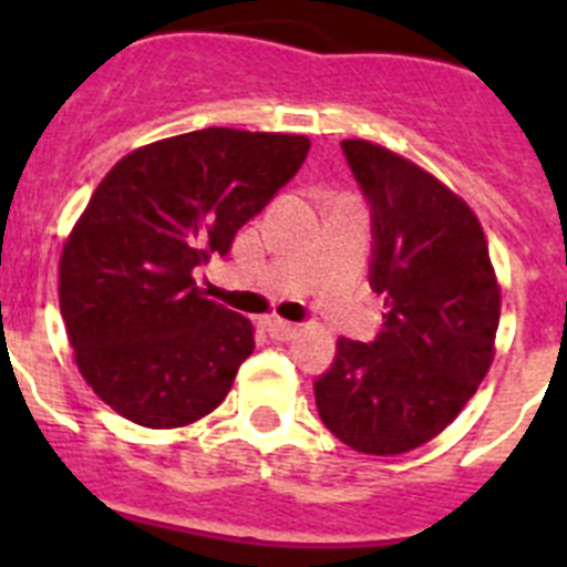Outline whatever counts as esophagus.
Listing matches in <instances>:
<instances>
[{
  "label": "esophagus",
  "mask_w": 567,
  "mask_h": 567,
  "mask_svg": "<svg viewBox=\"0 0 567 567\" xmlns=\"http://www.w3.org/2000/svg\"><path fill=\"white\" fill-rule=\"evenodd\" d=\"M267 329H269V338H275V340H292L295 334L300 332L298 323H289V320H280V318L269 320Z\"/></svg>",
  "instance_id": "1"
}]
</instances>
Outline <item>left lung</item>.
<instances>
[{
    "label": "left lung",
    "instance_id": "obj_1",
    "mask_svg": "<svg viewBox=\"0 0 567 567\" xmlns=\"http://www.w3.org/2000/svg\"><path fill=\"white\" fill-rule=\"evenodd\" d=\"M343 153L372 204L369 280L383 295V332L372 343L338 340L315 403L340 443L394 457L437 437L488 374L499 280L457 193L380 144L346 138Z\"/></svg>",
    "mask_w": 567,
    "mask_h": 567
}]
</instances>
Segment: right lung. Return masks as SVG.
Masks as SVG:
<instances>
[{"instance_id": "right-lung-1", "label": "right lung", "mask_w": 567, "mask_h": 567, "mask_svg": "<svg viewBox=\"0 0 567 567\" xmlns=\"http://www.w3.org/2000/svg\"><path fill=\"white\" fill-rule=\"evenodd\" d=\"M307 135L207 127L115 162L70 229L59 307L79 372L144 429L207 417L252 354L255 329L193 272L300 169Z\"/></svg>"}]
</instances>
